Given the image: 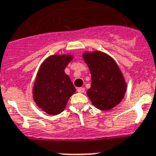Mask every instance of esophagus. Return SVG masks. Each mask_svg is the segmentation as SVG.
<instances>
[{"label":"esophagus","mask_w":156,"mask_h":156,"mask_svg":"<svg viewBox=\"0 0 156 156\" xmlns=\"http://www.w3.org/2000/svg\"><path fill=\"white\" fill-rule=\"evenodd\" d=\"M84 90H85V89H84V88H77V91H78L79 93H84Z\"/></svg>","instance_id":"esophagus-1"}]
</instances>
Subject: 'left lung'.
Wrapping results in <instances>:
<instances>
[{"label": "left lung", "mask_w": 156, "mask_h": 156, "mask_svg": "<svg viewBox=\"0 0 156 156\" xmlns=\"http://www.w3.org/2000/svg\"><path fill=\"white\" fill-rule=\"evenodd\" d=\"M84 62L89 68L92 78L87 95L94 106L101 110H109L124 98L126 83L115 60L100 51L84 52Z\"/></svg>", "instance_id": "obj_1"}]
</instances>
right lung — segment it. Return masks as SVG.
<instances>
[{
  "instance_id": "obj_1",
  "label": "right lung",
  "mask_w": 156,
  "mask_h": 156,
  "mask_svg": "<svg viewBox=\"0 0 156 156\" xmlns=\"http://www.w3.org/2000/svg\"><path fill=\"white\" fill-rule=\"evenodd\" d=\"M72 55H54L43 61L33 88V98L43 111L56 115L65 109L76 88L64 69L72 60Z\"/></svg>"
}]
</instances>
